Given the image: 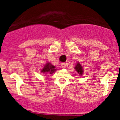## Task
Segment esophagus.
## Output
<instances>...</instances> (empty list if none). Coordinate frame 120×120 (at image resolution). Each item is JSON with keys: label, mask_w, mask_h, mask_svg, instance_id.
<instances>
[{"label": "esophagus", "mask_w": 120, "mask_h": 120, "mask_svg": "<svg viewBox=\"0 0 120 120\" xmlns=\"http://www.w3.org/2000/svg\"><path fill=\"white\" fill-rule=\"evenodd\" d=\"M67 65L65 63L61 64V67H62V68H65V67H67Z\"/></svg>", "instance_id": "esophagus-1"}]
</instances>
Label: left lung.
Instances as JSON below:
<instances>
[{
  "instance_id": "obj_1",
  "label": "left lung",
  "mask_w": 120,
  "mask_h": 120,
  "mask_svg": "<svg viewBox=\"0 0 120 120\" xmlns=\"http://www.w3.org/2000/svg\"><path fill=\"white\" fill-rule=\"evenodd\" d=\"M75 70L76 71V72L78 73V75H79L82 76V75H83L84 71H83V67H82V66L81 64H80L79 62H77V63L76 64V65H75Z\"/></svg>"
}]
</instances>
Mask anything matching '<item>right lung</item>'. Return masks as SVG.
<instances>
[{"mask_svg": "<svg viewBox=\"0 0 120 120\" xmlns=\"http://www.w3.org/2000/svg\"><path fill=\"white\" fill-rule=\"evenodd\" d=\"M56 69H55V67L50 62H47L44 65L43 69L41 70V72L45 74H53L55 71H56Z\"/></svg>", "mask_w": 120, "mask_h": 120, "instance_id": "right-lung-1", "label": "right lung"}]
</instances>
